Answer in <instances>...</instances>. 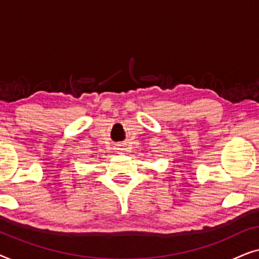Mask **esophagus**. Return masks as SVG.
Masks as SVG:
<instances>
[{
	"label": "esophagus",
	"instance_id": "1",
	"mask_svg": "<svg viewBox=\"0 0 259 259\" xmlns=\"http://www.w3.org/2000/svg\"><path fill=\"white\" fill-rule=\"evenodd\" d=\"M118 151L120 152V153H122V152H125V151H126V148L123 147V145H120V147L118 148Z\"/></svg>",
	"mask_w": 259,
	"mask_h": 259
}]
</instances>
